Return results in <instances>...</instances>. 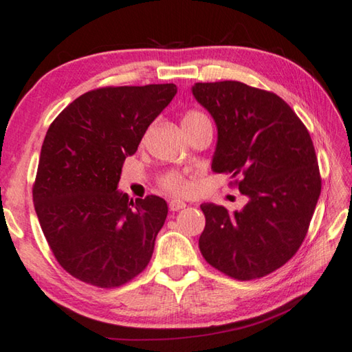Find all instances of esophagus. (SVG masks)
I'll list each match as a JSON object with an SVG mask.
<instances>
[{"label": "esophagus", "mask_w": 352, "mask_h": 352, "mask_svg": "<svg viewBox=\"0 0 352 352\" xmlns=\"http://www.w3.org/2000/svg\"><path fill=\"white\" fill-rule=\"evenodd\" d=\"M183 208H186V204H184V201H182V200H170L169 201V210L172 212L180 211V210H183Z\"/></svg>", "instance_id": "1"}]
</instances>
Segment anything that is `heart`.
I'll return each mask as SVG.
<instances>
[{
  "label": "heart",
  "mask_w": 352,
  "mask_h": 352,
  "mask_svg": "<svg viewBox=\"0 0 352 352\" xmlns=\"http://www.w3.org/2000/svg\"><path fill=\"white\" fill-rule=\"evenodd\" d=\"M204 122H211V121L208 119L205 113L197 111V110H190L183 116V127L186 132L190 129L200 126V124ZM158 186L172 195H186L190 192V189H192L188 175L175 169L163 172V174L158 177Z\"/></svg>",
  "instance_id": "obj_1"
}]
</instances>
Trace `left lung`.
Wrapping results in <instances>:
<instances>
[{
	"label": "left lung",
	"instance_id": "1",
	"mask_svg": "<svg viewBox=\"0 0 352 352\" xmlns=\"http://www.w3.org/2000/svg\"><path fill=\"white\" fill-rule=\"evenodd\" d=\"M192 94L217 126L211 169L230 174L247 197L241 211L200 205L199 248L208 264L237 281L270 275L307 234L321 192L314 142L278 94L236 80L195 83Z\"/></svg>",
	"mask_w": 352,
	"mask_h": 352
}]
</instances>
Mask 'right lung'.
<instances>
[{
  "label": "right lung",
  "mask_w": 352,
  "mask_h": 352,
  "mask_svg": "<svg viewBox=\"0 0 352 352\" xmlns=\"http://www.w3.org/2000/svg\"><path fill=\"white\" fill-rule=\"evenodd\" d=\"M177 94L174 83L102 87L73 100L47 129L32 197L52 254L71 276L100 289L146 269L168 204L116 190L122 164Z\"/></svg>",
  "instance_id": "obj_1"
}]
</instances>
